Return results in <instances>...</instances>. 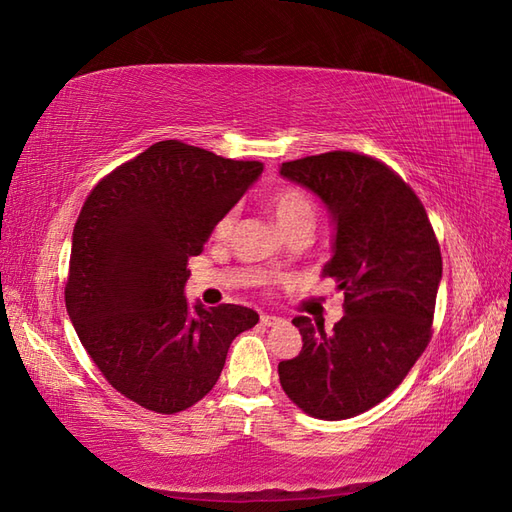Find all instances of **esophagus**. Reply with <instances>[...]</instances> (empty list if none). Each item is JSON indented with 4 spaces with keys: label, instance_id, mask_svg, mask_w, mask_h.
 <instances>
[{
    "label": "esophagus",
    "instance_id": "1",
    "mask_svg": "<svg viewBox=\"0 0 512 512\" xmlns=\"http://www.w3.org/2000/svg\"><path fill=\"white\" fill-rule=\"evenodd\" d=\"M259 320H261V325H264V327H277V325L283 323V318L275 316V314H261Z\"/></svg>",
    "mask_w": 512,
    "mask_h": 512
}]
</instances>
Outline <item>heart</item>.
<instances>
[{
    "label": "heart",
    "instance_id": "b5f03b06",
    "mask_svg": "<svg viewBox=\"0 0 512 512\" xmlns=\"http://www.w3.org/2000/svg\"><path fill=\"white\" fill-rule=\"evenodd\" d=\"M270 211H272V218H275L277 227L283 233H290L296 229H307L312 231L314 227V220H316V205L314 200L307 196L301 189H281L270 200ZM233 227V213H227V216H222L220 222L216 224V235L224 237L229 235Z\"/></svg>",
    "mask_w": 512,
    "mask_h": 512
}]
</instances>
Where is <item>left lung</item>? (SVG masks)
Wrapping results in <instances>:
<instances>
[{
    "label": "left lung",
    "mask_w": 512,
    "mask_h": 512,
    "mask_svg": "<svg viewBox=\"0 0 512 512\" xmlns=\"http://www.w3.org/2000/svg\"><path fill=\"white\" fill-rule=\"evenodd\" d=\"M279 174L327 207L334 240L323 277L344 292L329 334L307 316L292 320L303 349L279 362V382L312 417L351 419L386 399L430 342L441 248L417 194L366 154H316Z\"/></svg>",
    "instance_id": "8db88e82"
}]
</instances>
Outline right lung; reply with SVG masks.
I'll return each instance as SVG.
<instances>
[{"label": "right lung", "mask_w": 512, "mask_h": 512, "mask_svg": "<svg viewBox=\"0 0 512 512\" xmlns=\"http://www.w3.org/2000/svg\"><path fill=\"white\" fill-rule=\"evenodd\" d=\"M181 141H159L95 185L71 237L65 305L115 390L152 412L194 406L231 342L257 325L244 305L189 303L187 259L261 176Z\"/></svg>", "instance_id": "right-lung-1"}]
</instances>
